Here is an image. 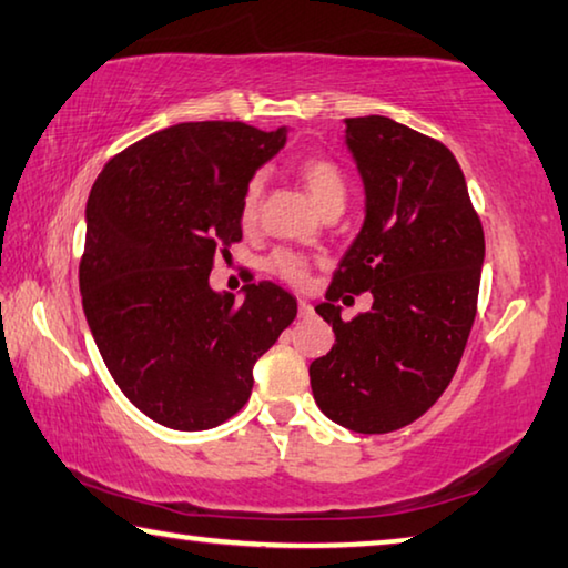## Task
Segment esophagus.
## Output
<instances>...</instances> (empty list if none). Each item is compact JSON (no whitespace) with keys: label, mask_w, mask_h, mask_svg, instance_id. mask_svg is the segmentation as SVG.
<instances>
[{"label":"esophagus","mask_w":568,"mask_h":568,"mask_svg":"<svg viewBox=\"0 0 568 568\" xmlns=\"http://www.w3.org/2000/svg\"><path fill=\"white\" fill-rule=\"evenodd\" d=\"M298 311H301V318H311L313 316V305L305 301V298H298Z\"/></svg>","instance_id":"34e87169"}]
</instances>
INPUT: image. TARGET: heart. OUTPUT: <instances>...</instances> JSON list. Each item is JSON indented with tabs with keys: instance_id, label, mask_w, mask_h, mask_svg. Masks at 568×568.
Segmentation results:
<instances>
[{
	"instance_id": "obj_1",
	"label": "heart",
	"mask_w": 568,
	"mask_h": 568,
	"mask_svg": "<svg viewBox=\"0 0 568 568\" xmlns=\"http://www.w3.org/2000/svg\"><path fill=\"white\" fill-rule=\"evenodd\" d=\"M298 174L303 179L305 189H308L313 202L321 212L333 210H344L346 204V194H348V184L344 171H341L333 161L328 159H308L303 161ZM263 184L265 179L263 174H255L245 186V194H242V204H240V217L242 224H252L257 217L260 210V196H263ZM267 270L283 281L291 283H301L305 277V260L301 255H295L291 250H277L270 255L267 260Z\"/></svg>"
}]
</instances>
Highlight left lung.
Wrapping results in <instances>:
<instances>
[{
  "label": "left lung",
  "mask_w": 568,
  "mask_h": 568,
  "mask_svg": "<svg viewBox=\"0 0 568 568\" xmlns=\"http://www.w3.org/2000/svg\"><path fill=\"white\" fill-rule=\"evenodd\" d=\"M344 123L364 224L316 305L336 344L308 374L328 419L384 435L422 417L455 376L478 308L485 237L453 151L386 115ZM364 290L373 311L341 320L335 303Z\"/></svg>",
  "instance_id": "1"
}]
</instances>
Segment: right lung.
Segmentation results:
<instances>
[{
	"label": "right lung",
	"instance_id": "1",
	"mask_svg": "<svg viewBox=\"0 0 568 568\" xmlns=\"http://www.w3.org/2000/svg\"><path fill=\"white\" fill-rule=\"evenodd\" d=\"M287 125L176 123L133 143L98 174L85 204L80 295L119 389L159 425L200 432L237 414L257 358L298 301L247 283L235 303L212 291L214 252L242 240L240 204Z\"/></svg>",
	"mask_w": 568,
	"mask_h": 568
}]
</instances>
